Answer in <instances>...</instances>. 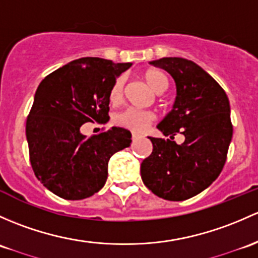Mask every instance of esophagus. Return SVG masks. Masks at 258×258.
<instances>
[{
    "instance_id": "1",
    "label": "esophagus",
    "mask_w": 258,
    "mask_h": 258,
    "mask_svg": "<svg viewBox=\"0 0 258 258\" xmlns=\"http://www.w3.org/2000/svg\"><path fill=\"white\" fill-rule=\"evenodd\" d=\"M141 136L140 135H137V134H132V141H134V142H136V141L138 140V138H140Z\"/></svg>"
}]
</instances>
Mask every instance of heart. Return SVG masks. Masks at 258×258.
Wrapping results in <instances>:
<instances>
[{
  "mask_svg": "<svg viewBox=\"0 0 258 258\" xmlns=\"http://www.w3.org/2000/svg\"><path fill=\"white\" fill-rule=\"evenodd\" d=\"M146 83L151 86L153 91L157 94L164 93L169 85V79L164 72L159 69H148L143 74ZM123 88L124 79L123 77L116 78L113 84L111 85L110 93H108V99L111 104H120L123 99ZM154 113L151 111L138 110V108H126L117 113L115 117L116 123L120 126L127 127L134 131H145L148 126L154 121Z\"/></svg>",
  "mask_w": 258,
  "mask_h": 258,
  "instance_id": "1",
  "label": "heart"
}]
</instances>
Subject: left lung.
I'll return each instance as SVG.
<instances>
[{
  "mask_svg": "<svg viewBox=\"0 0 258 258\" xmlns=\"http://www.w3.org/2000/svg\"><path fill=\"white\" fill-rule=\"evenodd\" d=\"M177 86L173 110L158 124L170 138L150 137L153 150L141 164L143 183L157 197L181 202L207 189L221 173L232 138L230 104L224 89L194 61L162 58ZM186 141L177 145L174 136Z\"/></svg>",
  "mask_w": 258,
  "mask_h": 258,
  "instance_id": "1",
  "label": "left lung"
}]
</instances>
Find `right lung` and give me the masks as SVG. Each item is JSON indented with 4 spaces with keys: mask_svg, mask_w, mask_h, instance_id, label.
<instances>
[{
    "mask_svg": "<svg viewBox=\"0 0 258 258\" xmlns=\"http://www.w3.org/2000/svg\"><path fill=\"white\" fill-rule=\"evenodd\" d=\"M102 58H81L42 80L26 122L29 162L38 180L67 200L91 197L105 185L111 156L128 147L131 132L121 127L84 136L86 122L108 121V93L131 67Z\"/></svg>",
    "mask_w": 258,
    "mask_h": 258,
    "instance_id": "1",
    "label": "right lung"
}]
</instances>
